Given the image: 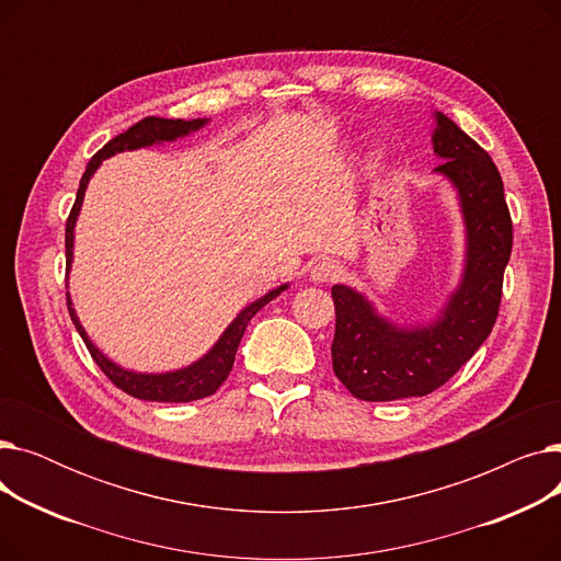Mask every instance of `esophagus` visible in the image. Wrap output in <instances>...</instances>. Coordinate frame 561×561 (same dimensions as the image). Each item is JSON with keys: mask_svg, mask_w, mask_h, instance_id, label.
<instances>
[{"mask_svg": "<svg viewBox=\"0 0 561 561\" xmlns=\"http://www.w3.org/2000/svg\"><path fill=\"white\" fill-rule=\"evenodd\" d=\"M339 275H341V265H339L334 259H318V261L311 265V271H309V277H311V282H316V284L332 282V279H336Z\"/></svg>", "mask_w": 561, "mask_h": 561, "instance_id": "34e87169", "label": "esophagus"}]
</instances>
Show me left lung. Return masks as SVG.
<instances>
[{
  "label": "left lung",
  "instance_id": "1",
  "mask_svg": "<svg viewBox=\"0 0 561 561\" xmlns=\"http://www.w3.org/2000/svg\"><path fill=\"white\" fill-rule=\"evenodd\" d=\"M432 150L444 163L463 220V265L434 318L396 322L347 284H334L332 366L343 387L366 402L421 398L436 391L486 341L512 254V218L500 172L482 147L448 115L434 111Z\"/></svg>",
  "mask_w": 561,
  "mask_h": 561
}]
</instances>
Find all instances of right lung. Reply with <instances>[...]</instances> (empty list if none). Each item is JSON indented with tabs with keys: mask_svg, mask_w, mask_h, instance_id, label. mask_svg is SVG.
Masks as SVG:
<instances>
[{
	"mask_svg": "<svg viewBox=\"0 0 561 561\" xmlns=\"http://www.w3.org/2000/svg\"><path fill=\"white\" fill-rule=\"evenodd\" d=\"M204 125H209V117H199V121H165V117H145V121L136 123L134 127H129L125 134L115 136L113 140H108L102 150L88 161L85 172L79 182V191H77V199L70 211L68 225H66V261H68V273L72 268V259H75V227H77V218L81 211L83 204V195L88 188V182L93 180V174L98 172V168L102 165L104 159L115 157L121 152H131V150H140V147H152V145H161V142H172L176 138H186L193 131H199ZM288 284H282L273 290L265 293L259 300L250 302L248 307H243L236 316L227 330L220 334V339L214 343V347L202 355L197 362L176 368V370H165V373H138V370H127L123 366H117L115 362H111L104 352L91 341L88 332L83 330L81 320L72 307V298L68 293V311L70 318L75 322L77 332L81 334L88 352L95 359V364L102 368V373L113 381L117 389H123L125 393L138 398V400H150V402H191V400H202L206 396H214L222 381L227 379L231 366H233V357L236 350H239V343L245 334L248 322L252 320V316L268 305L271 300H275L282 290H286Z\"/></svg>",
	"mask_w": 561,
	"mask_h": 561,
	"instance_id": "obj_1",
	"label": "right lung"
}]
</instances>
